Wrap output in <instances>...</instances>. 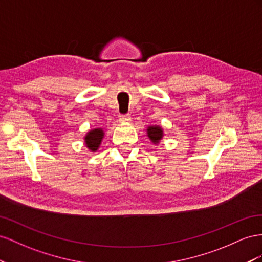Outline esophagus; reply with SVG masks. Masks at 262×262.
Here are the masks:
<instances>
[{"label":"esophagus","instance_id":"34e87169","mask_svg":"<svg viewBox=\"0 0 262 262\" xmlns=\"http://www.w3.org/2000/svg\"><path fill=\"white\" fill-rule=\"evenodd\" d=\"M118 119H119V122H121V123H128L130 121V116L128 114L119 115Z\"/></svg>","mask_w":262,"mask_h":262}]
</instances>
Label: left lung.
Wrapping results in <instances>:
<instances>
[{"label":"left lung","instance_id":"8db88e82","mask_svg":"<svg viewBox=\"0 0 262 262\" xmlns=\"http://www.w3.org/2000/svg\"><path fill=\"white\" fill-rule=\"evenodd\" d=\"M163 135H164V134H163L162 127H160L158 125L147 127V136H148L149 139H150L152 144H155V145L159 144L160 140L163 137Z\"/></svg>","mask_w":262,"mask_h":262}]
</instances>
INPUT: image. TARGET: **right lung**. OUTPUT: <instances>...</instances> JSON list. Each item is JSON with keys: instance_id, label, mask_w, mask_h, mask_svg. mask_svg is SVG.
Wrapping results in <instances>:
<instances>
[{"instance_id": "right-lung-1", "label": "right lung", "mask_w": 262, "mask_h": 262, "mask_svg": "<svg viewBox=\"0 0 262 262\" xmlns=\"http://www.w3.org/2000/svg\"><path fill=\"white\" fill-rule=\"evenodd\" d=\"M104 138V130L102 128H94L89 130L84 136V144L90 151L95 152L100 148Z\"/></svg>"}]
</instances>
